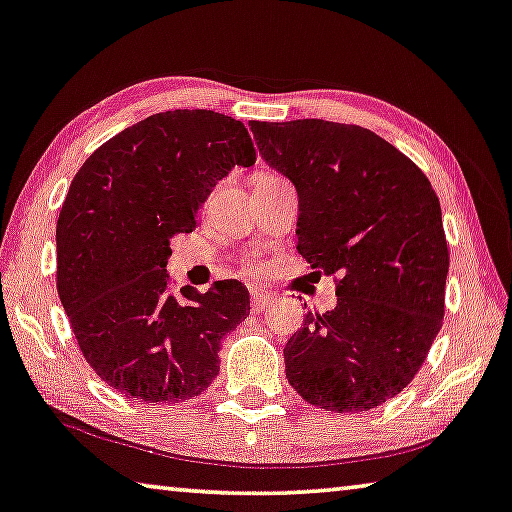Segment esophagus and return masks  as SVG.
I'll list each match as a JSON object with an SVG mask.
<instances>
[{
    "mask_svg": "<svg viewBox=\"0 0 512 512\" xmlns=\"http://www.w3.org/2000/svg\"><path fill=\"white\" fill-rule=\"evenodd\" d=\"M272 295H267V293H251V311L254 313H263V311H267L272 306Z\"/></svg>",
    "mask_w": 512,
    "mask_h": 512,
    "instance_id": "esophagus-1",
    "label": "esophagus"
}]
</instances>
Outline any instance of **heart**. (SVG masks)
<instances>
[{"label": "heart", "mask_w": 512, "mask_h": 512, "mask_svg": "<svg viewBox=\"0 0 512 512\" xmlns=\"http://www.w3.org/2000/svg\"><path fill=\"white\" fill-rule=\"evenodd\" d=\"M249 270H258V267L256 265H249Z\"/></svg>", "instance_id": "obj_1"}]
</instances>
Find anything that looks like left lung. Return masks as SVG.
Listing matches in <instances>:
<instances>
[{
    "mask_svg": "<svg viewBox=\"0 0 512 512\" xmlns=\"http://www.w3.org/2000/svg\"><path fill=\"white\" fill-rule=\"evenodd\" d=\"M249 125L300 196L297 251L318 274H336L334 309L306 313L283 348L290 387L327 412L373 410L414 380L442 329L437 194L410 157L359 125Z\"/></svg>",
    "mask_w": 512,
    "mask_h": 512,
    "instance_id": "obj_1",
    "label": "left lung"
}]
</instances>
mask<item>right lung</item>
<instances>
[{"mask_svg": "<svg viewBox=\"0 0 512 512\" xmlns=\"http://www.w3.org/2000/svg\"><path fill=\"white\" fill-rule=\"evenodd\" d=\"M245 125L210 109L153 114L105 141L77 171L57 219V290L100 380L139 403L199 396L219 343L249 316L245 283L167 290L171 238L196 229L217 180L251 167Z\"/></svg>", "mask_w": 512, "mask_h": 512, "instance_id": "obj_1", "label": "right lung"}]
</instances>
